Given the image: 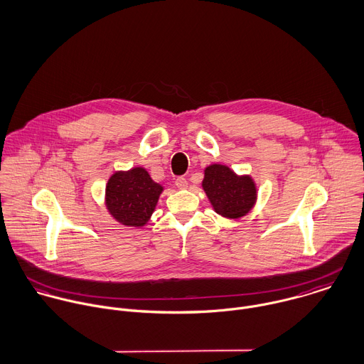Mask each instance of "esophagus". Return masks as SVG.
I'll list each match as a JSON object with an SVG mask.
<instances>
[{
  "label": "esophagus",
  "instance_id": "1",
  "mask_svg": "<svg viewBox=\"0 0 364 364\" xmlns=\"http://www.w3.org/2000/svg\"><path fill=\"white\" fill-rule=\"evenodd\" d=\"M175 186L178 189H185L188 186V182H186V179L183 176H179V178L175 179Z\"/></svg>",
  "mask_w": 364,
  "mask_h": 364
}]
</instances>
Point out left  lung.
<instances>
[{"mask_svg":"<svg viewBox=\"0 0 364 364\" xmlns=\"http://www.w3.org/2000/svg\"><path fill=\"white\" fill-rule=\"evenodd\" d=\"M202 188L213 210L228 220L245 217L258 200V189L252 176L238 175L223 164H211L205 168Z\"/></svg>","mask_w":364,"mask_h":364,"instance_id":"1","label":"left lung"}]
</instances>
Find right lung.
Segmentation results:
<instances>
[{"mask_svg":"<svg viewBox=\"0 0 364 364\" xmlns=\"http://www.w3.org/2000/svg\"><path fill=\"white\" fill-rule=\"evenodd\" d=\"M164 186L154 182L143 166L116 171L105 188L107 213L122 225L143 228L149 224Z\"/></svg>","mask_w":364,"mask_h":364,"instance_id":"add662e5","label":"right lung"}]
</instances>
